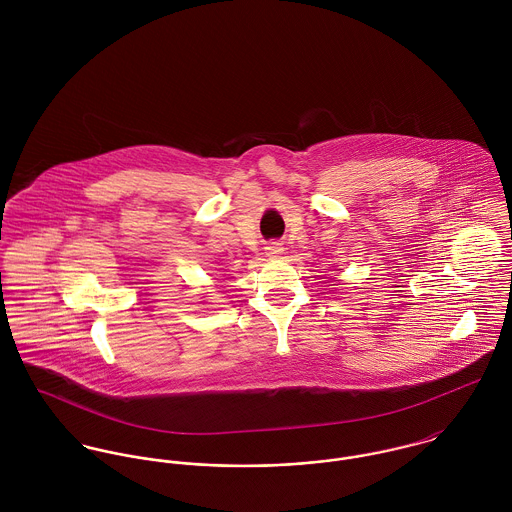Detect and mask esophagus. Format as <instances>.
<instances>
[{"mask_svg":"<svg viewBox=\"0 0 512 512\" xmlns=\"http://www.w3.org/2000/svg\"><path fill=\"white\" fill-rule=\"evenodd\" d=\"M282 244L280 242H272V244H268L266 246V252H268V256H278V254H282Z\"/></svg>","mask_w":512,"mask_h":512,"instance_id":"1","label":"esophagus"}]
</instances>
